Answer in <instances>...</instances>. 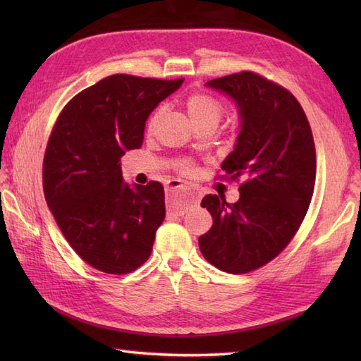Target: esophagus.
I'll use <instances>...</instances> for the list:
<instances>
[{"label": "esophagus", "mask_w": 361, "mask_h": 361, "mask_svg": "<svg viewBox=\"0 0 361 361\" xmlns=\"http://www.w3.org/2000/svg\"><path fill=\"white\" fill-rule=\"evenodd\" d=\"M197 198L190 192L188 186L181 185V183L172 181L167 186V206H169V216H185V212L190 204H194Z\"/></svg>", "instance_id": "obj_1"}]
</instances>
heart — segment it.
Here are the masks:
<instances>
[{
  "instance_id": "heart-1",
  "label": "heart",
  "mask_w": 361,
  "mask_h": 361,
  "mask_svg": "<svg viewBox=\"0 0 361 361\" xmlns=\"http://www.w3.org/2000/svg\"><path fill=\"white\" fill-rule=\"evenodd\" d=\"M186 109L190 119L195 124V127H204V126H214L217 127L221 116H224V106L217 101L216 97L206 93H194L186 99ZM163 109H158L149 121V128L152 130L157 126ZM183 171H189L188 164H181Z\"/></svg>"
}]
</instances>
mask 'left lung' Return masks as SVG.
<instances>
[{
	"label": "left lung",
	"mask_w": 361,
	"mask_h": 361,
	"mask_svg": "<svg viewBox=\"0 0 361 361\" xmlns=\"http://www.w3.org/2000/svg\"><path fill=\"white\" fill-rule=\"evenodd\" d=\"M206 87L237 106L240 132L221 169L243 183L235 203L203 198L214 224L198 247L219 270L248 273L278 256L304 220L315 188V142L302 106L286 88L250 71Z\"/></svg>",
	"instance_id": "8db88e82"
}]
</instances>
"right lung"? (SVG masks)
<instances>
[{
	"instance_id": "add662e5",
	"label": "right lung",
	"mask_w": 361,
	"mask_h": 361,
	"mask_svg": "<svg viewBox=\"0 0 361 361\" xmlns=\"http://www.w3.org/2000/svg\"><path fill=\"white\" fill-rule=\"evenodd\" d=\"M181 83L114 74L74 96L54 126L46 203L71 248L99 271L130 273L150 256L166 217L164 189L128 185L121 158L141 147L145 121Z\"/></svg>"
}]
</instances>
